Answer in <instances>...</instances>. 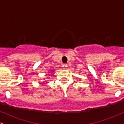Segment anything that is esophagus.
I'll return each instance as SVG.
<instances>
[{
    "label": "esophagus",
    "instance_id": "esophagus-1",
    "mask_svg": "<svg viewBox=\"0 0 124 124\" xmlns=\"http://www.w3.org/2000/svg\"><path fill=\"white\" fill-rule=\"evenodd\" d=\"M62 69H66L67 67V65L66 64H62Z\"/></svg>",
    "mask_w": 124,
    "mask_h": 124
}]
</instances>
